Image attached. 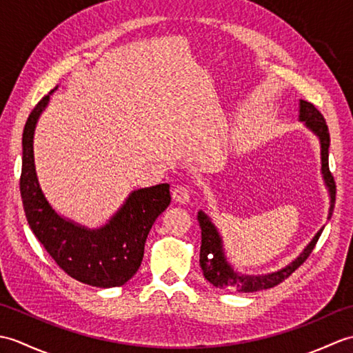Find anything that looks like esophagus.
I'll return each mask as SVG.
<instances>
[{
  "label": "esophagus",
  "instance_id": "1",
  "mask_svg": "<svg viewBox=\"0 0 353 353\" xmlns=\"http://www.w3.org/2000/svg\"><path fill=\"white\" fill-rule=\"evenodd\" d=\"M171 196H172V200L177 201V203H188L190 201V190L186 188V186H174L171 191Z\"/></svg>",
  "mask_w": 353,
  "mask_h": 353
}]
</instances>
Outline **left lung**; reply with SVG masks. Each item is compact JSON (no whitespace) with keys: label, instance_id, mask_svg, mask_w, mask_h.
Masks as SVG:
<instances>
[{"label":"left lung","instance_id":"1","mask_svg":"<svg viewBox=\"0 0 353 353\" xmlns=\"http://www.w3.org/2000/svg\"><path fill=\"white\" fill-rule=\"evenodd\" d=\"M299 121L305 124L306 129H310L320 141V159H321V176H323V182L329 192V212L327 220H331L334 212V203H335V182L334 177L329 171V130L323 115L316 109L314 104L299 100ZM197 220L201 229V245H200V267L203 272L205 279L211 282L215 288L228 290V291H239V292H254L259 290H268L276 287L277 283H281L283 279L294 272L296 268L301 267L306 258L310 256L314 245L319 241V236L323 232L325 226L321 228L314 238L310 241V244L305 247L303 252L299 256L291 261L288 265L277 270V272H272L267 274H244L239 273L230 265L228 261L226 253H224L223 247V238L220 235L219 229L215 228L211 216H209L205 211H199Z\"/></svg>","mask_w":353,"mask_h":353}]
</instances>
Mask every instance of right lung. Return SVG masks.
Listing matches in <instances>:
<instances>
[{"label":"right lung","mask_w":353,"mask_h":353,"mask_svg":"<svg viewBox=\"0 0 353 353\" xmlns=\"http://www.w3.org/2000/svg\"><path fill=\"white\" fill-rule=\"evenodd\" d=\"M56 89L36 104L22 133L19 191L28 226L66 274L92 287H119L138 272L148 232L171 201L170 185L132 191L108 223L97 229L56 212L37 181L33 152L37 119Z\"/></svg>","instance_id":"right-lung-1"}]
</instances>
